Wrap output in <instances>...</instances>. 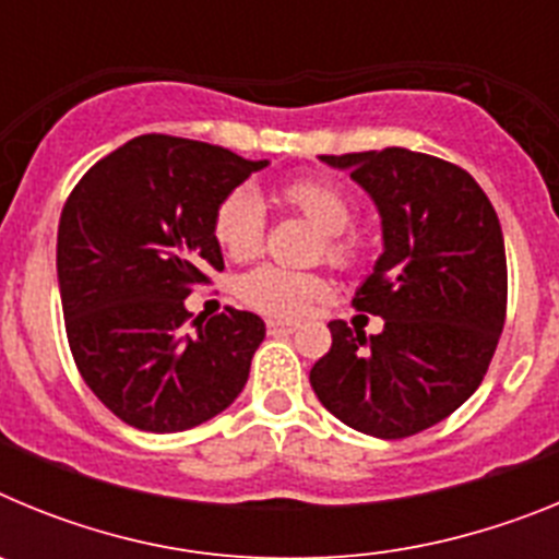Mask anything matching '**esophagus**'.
Returning <instances> with one entry per match:
<instances>
[{
  "mask_svg": "<svg viewBox=\"0 0 559 559\" xmlns=\"http://www.w3.org/2000/svg\"><path fill=\"white\" fill-rule=\"evenodd\" d=\"M269 333L271 335H290V333H296V324L276 322V319H271V322H269Z\"/></svg>",
  "mask_w": 559,
  "mask_h": 559,
  "instance_id": "esophagus-1",
  "label": "esophagus"
}]
</instances>
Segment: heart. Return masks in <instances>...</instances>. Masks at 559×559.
Instances as JSON below:
<instances>
[{"instance_id": "heart-1", "label": "heart", "mask_w": 559, "mask_h": 559, "mask_svg": "<svg viewBox=\"0 0 559 559\" xmlns=\"http://www.w3.org/2000/svg\"><path fill=\"white\" fill-rule=\"evenodd\" d=\"M280 199L324 235V254L338 265L358 257L355 237L344 235L355 218V204L338 185L324 179H294L280 190ZM263 204L251 187H235L212 218V235L221 249L235 260H246L263 243ZM237 294L246 305L276 319L302 316L316 299L328 294V280L308 271H288L276 265H257L240 276Z\"/></svg>"}]
</instances>
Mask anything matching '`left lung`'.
Listing matches in <instances>:
<instances>
[{"instance_id":"8db88e82","label":"left lung","mask_w":559,"mask_h":559,"mask_svg":"<svg viewBox=\"0 0 559 559\" xmlns=\"http://www.w3.org/2000/svg\"><path fill=\"white\" fill-rule=\"evenodd\" d=\"M378 206L383 254L353 305L378 335L330 322L310 386L344 426L403 439L451 417L487 374L507 316V254L471 173L406 147L319 156Z\"/></svg>"}]
</instances>
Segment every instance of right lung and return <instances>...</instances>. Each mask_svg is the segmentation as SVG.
I'll return each instance as SVG.
<instances>
[{"instance_id":"right-lung-1","label":"right lung","mask_w":559,"mask_h":559,"mask_svg":"<svg viewBox=\"0 0 559 559\" xmlns=\"http://www.w3.org/2000/svg\"><path fill=\"white\" fill-rule=\"evenodd\" d=\"M269 159L145 133L75 185L58 224V288L86 386L151 433L195 428L235 403L265 324L226 308L187 333L185 299L224 271L212 218ZM195 324V322H192Z\"/></svg>"}]
</instances>
